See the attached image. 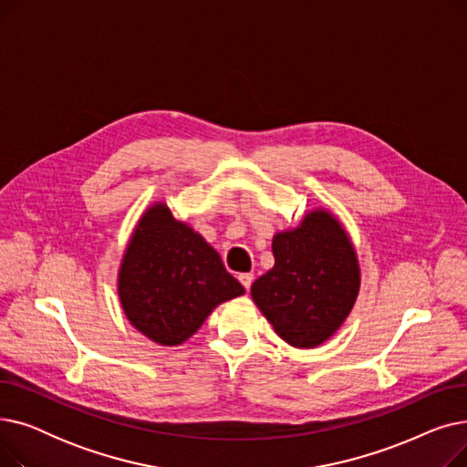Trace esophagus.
<instances>
[{
	"mask_svg": "<svg viewBox=\"0 0 467 467\" xmlns=\"http://www.w3.org/2000/svg\"><path fill=\"white\" fill-rule=\"evenodd\" d=\"M238 280H240V284L246 287V289H250L252 287V282H254V275H250V273H244V275H240L238 276Z\"/></svg>",
	"mask_w": 467,
	"mask_h": 467,
	"instance_id": "obj_1",
	"label": "esophagus"
}]
</instances>
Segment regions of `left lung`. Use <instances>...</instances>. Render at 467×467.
<instances>
[{"label": "left lung", "mask_w": 467, "mask_h": 467, "mask_svg": "<svg viewBox=\"0 0 467 467\" xmlns=\"http://www.w3.org/2000/svg\"><path fill=\"white\" fill-rule=\"evenodd\" d=\"M275 266L252 285V299L278 337L296 348L329 340L352 312L361 273L354 244L326 208L273 238Z\"/></svg>", "instance_id": "1"}]
</instances>
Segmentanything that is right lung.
<instances>
[{
	"mask_svg": "<svg viewBox=\"0 0 467 467\" xmlns=\"http://www.w3.org/2000/svg\"><path fill=\"white\" fill-rule=\"evenodd\" d=\"M117 293L132 327L161 347H180L221 303L244 296L219 254L166 202L147 208L117 273Z\"/></svg>",
	"mask_w": 467,
	"mask_h": 467,
	"instance_id": "right-lung-1",
	"label": "right lung"
}]
</instances>
